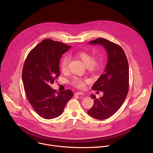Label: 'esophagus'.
Listing matches in <instances>:
<instances>
[{
  "instance_id": "34e87169",
  "label": "esophagus",
  "mask_w": 153,
  "mask_h": 153,
  "mask_svg": "<svg viewBox=\"0 0 153 153\" xmlns=\"http://www.w3.org/2000/svg\"><path fill=\"white\" fill-rule=\"evenodd\" d=\"M74 94L75 95H83L84 93L82 92H76V93H75Z\"/></svg>"
}]
</instances>
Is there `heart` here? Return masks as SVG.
I'll use <instances>...</instances> for the list:
<instances>
[{
	"mask_svg": "<svg viewBox=\"0 0 153 153\" xmlns=\"http://www.w3.org/2000/svg\"><path fill=\"white\" fill-rule=\"evenodd\" d=\"M76 55L90 70H96L100 68V62L97 60L93 59V56L91 54L86 51H80L77 53ZM69 61L70 58L68 56H65L63 57L60 63V68L62 71L67 70ZM73 83L74 85L80 88H82L84 86V80L79 77H75L73 79Z\"/></svg>",
	"mask_w": 153,
	"mask_h": 153,
	"instance_id": "b5f03b06",
	"label": "heart"
}]
</instances>
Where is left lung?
Wrapping results in <instances>:
<instances>
[{"label": "left lung", "mask_w": 153, "mask_h": 153, "mask_svg": "<svg viewBox=\"0 0 153 153\" xmlns=\"http://www.w3.org/2000/svg\"><path fill=\"white\" fill-rule=\"evenodd\" d=\"M88 44L100 45L106 51L108 59L103 74L94 83L92 89L103 93L96 99L91 94L94 105L87 113L91 117L103 120L114 114L123 103L129 88V66L122 47L103 38L90 41Z\"/></svg>", "instance_id": "left-lung-1"}]
</instances>
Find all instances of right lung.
Masks as SVG:
<instances>
[{
  "mask_svg": "<svg viewBox=\"0 0 153 153\" xmlns=\"http://www.w3.org/2000/svg\"><path fill=\"white\" fill-rule=\"evenodd\" d=\"M71 46L45 39L28 54L22 71V81L27 99L36 112L45 119L60 116L73 93H59L50 85L60 75L59 62L62 54Z\"/></svg>",
  "mask_w": 153,
  "mask_h": 153,
  "instance_id": "add662e5",
  "label": "right lung"
}]
</instances>
